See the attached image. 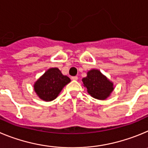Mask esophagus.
<instances>
[{"label": "esophagus", "instance_id": "esophagus-1", "mask_svg": "<svg viewBox=\"0 0 148 148\" xmlns=\"http://www.w3.org/2000/svg\"><path fill=\"white\" fill-rule=\"evenodd\" d=\"M71 79H72V80H77V79H78V77H77V76L71 77Z\"/></svg>", "mask_w": 148, "mask_h": 148}]
</instances>
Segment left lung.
Returning a JSON list of instances; mask_svg holds the SVG:
<instances>
[{
	"label": "left lung",
	"instance_id": "obj_1",
	"mask_svg": "<svg viewBox=\"0 0 148 148\" xmlns=\"http://www.w3.org/2000/svg\"><path fill=\"white\" fill-rule=\"evenodd\" d=\"M87 91L92 97L104 100L114 90V84L97 69H91L82 79Z\"/></svg>",
	"mask_w": 148,
	"mask_h": 148
}]
</instances>
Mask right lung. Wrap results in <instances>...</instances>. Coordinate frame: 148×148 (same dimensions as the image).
Segmentation results:
<instances>
[{"mask_svg":"<svg viewBox=\"0 0 148 148\" xmlns=\"http://www.w3.org/2000/svg\"><path fill=\"white\" fill-rule=\"evenodd\" d=\"M70 82V78L62 75L58 68H51L36 81L34 90L41 99L50 102L56 99L64 86Z\"/></svg>","mask_w":148,"mask_h":148,"instance_id":"1","label":"right lung"}]
</instances>
